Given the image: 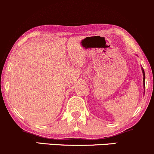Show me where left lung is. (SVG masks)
<instances>
[{"label":"left lung","mask_w":154,"mask_h":154,"mask_svg":"<svg viewBox=\"0 0 154 154\" xmlns=\"http://www.w3.org/2000/svg\"><path fill=\"white\" fill-rule=\"evenodd\" d=\"M143 70V81H144V87H145V71H144L143 69H142Z\"/></svg>","instance_id":"1"}]
</instances>
